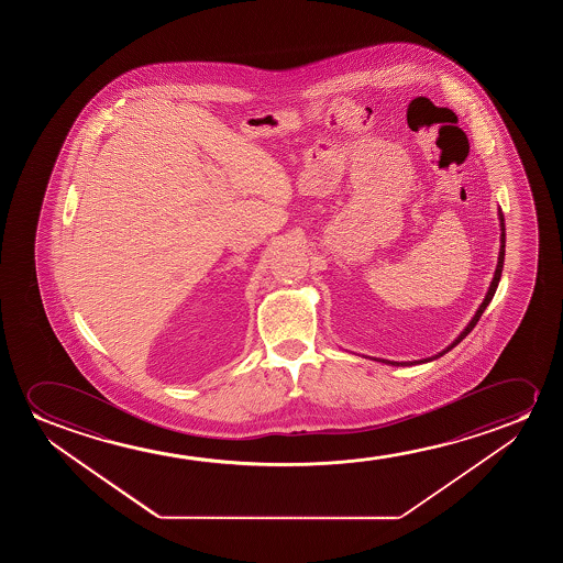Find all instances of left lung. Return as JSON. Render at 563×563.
Masks as SVG:
<instances>
[{
  "label": "left lung",
  "mask_w": 563,
  "mask_h": 563,
  "mask_svg": "<svg viewBox=\"0 0 563 563\" xmlns=\"http://www.w3.org/2000/svg\"><path fill=\"white\" fill-rule=\"evenodd\" d=\"M498 219H500V252H498V263H496V271H494L493 280H490V286H488V290H486L485 300H483V303L478 306L477 311H475V316L471 317V321L467 323V327H465V329L455 336L454 342H452V344H448V346L444 347L442 352H439V354L431 355V357H424V360H416V362H390V360H380V357H371V360L385 363V365H394V367H409V365H417V363L432 362V360H439L440 355L448 354L452 347L457 346V344H460V342H462V340L465 339L473 329H475V324L478 323V319L483 316V311H485L486 306L493 301L496 288H498V283H500L501 269H504V255H506V224H504L501 209H498Z\"/></svg>",
  "instance_id": "8db88e82"
}]
</instances>
